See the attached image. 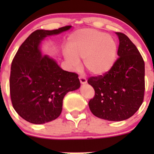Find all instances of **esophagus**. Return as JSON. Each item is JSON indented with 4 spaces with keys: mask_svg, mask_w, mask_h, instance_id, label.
I'll return each mask as SVG.
<instances>
[{
    "mask_svg": "<svg viewBox=\"0 0 154 154\" xmlns=\"http://www.w3.org/2000/svg\"><path fill=\"white\" fill-rule=\"evenodd\" d=\"M79 79H80V83H81V84H86V83H87V80L84 77L80 76V77H79Z\"/></svg>",
    "mask_w": 154,
    "mask_h": 154,
    "instance_id": "esophagus-1",
    "label": "esophagus"
}]
</instances>
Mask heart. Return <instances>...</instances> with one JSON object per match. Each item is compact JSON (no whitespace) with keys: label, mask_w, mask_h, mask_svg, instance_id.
I'll list each match as a JSON object with an SVG mask.
<instances>
[{"label":"heart","mask_w":154,"mask_h":154,"mask_svg":"<svg viewBox=\"0 0 154 154\" xmlns=\"http://www.w3.org/2000/svg\"><path fill=\"white\" fill-rule=\"evenodd\" d=\"M64 56L74 67L83 60L87 71L95 76L107 74L114 66L118 45L112 36L94 29H81L72 32L67 40Z\"/></svg>","instance_id":"b5f03b06"}]
</instances>
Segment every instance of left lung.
Masks as SVG:
<instances>
[{
	"label": "left lung",
	"instance_id": "left-lung-1",
	"mask_svg": "<svg viewBox=\"0 0 154 154\" xmlns=\"http://www.w3.org/2000/svg\"><path fill=\"white\" fill-rule=\"evenodd\" d=\"M119 36V59L104 75L91 77L88 83L95 94L88 102L94 116L110 122H121L133 116L142 105L144 94V63L130 38Z\"/></svg>",
	"mask_w": 154,
	"mask_h": 154
}]
</instances>
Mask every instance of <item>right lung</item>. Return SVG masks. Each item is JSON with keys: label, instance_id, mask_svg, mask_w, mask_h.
<instances>
[{"label": "right lung", "instance_id": "obj_1", "mask_svg": "<svg viewBox=\"0 0 154 154\" xmlns=\"http://www.w3.org/2000/svg\"><path fill=\"white\" fill-rule=\"evenodd\" d=\"M66 26L53 30L37 29L18 48L12 62L10 78L12 106L22 119L42 125L60 116L63 100L68 91L80 88L75 73L62 69L48 55H42V41L71 28Z\"/></svg>", "mask_w": 154, "mask_h": 154}]
</instances>
